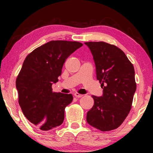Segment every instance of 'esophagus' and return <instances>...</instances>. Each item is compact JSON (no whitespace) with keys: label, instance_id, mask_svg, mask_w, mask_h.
Segmentation results:
<instances>
[{"label":"esophagus","instance_id":"obj_1","mask_svg":"<svg viewBox=\"0 0 153 153\" xmlns=\"http://www.w3.org/2000/svg\"><path fill=\"white\" fill-rule=\"evenodd\" d=\"M74 96H75V97H76L79 98V97H83V95H81V94H79V93H74Z\"/></svg>","mask_w":153,"mask_h":153}]
</instances>
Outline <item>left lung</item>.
Listing matches in <instances>:
<instances>
[{"label":"left lung","instance_id":"8db88e82","mask_svg":"<svg viewBox=\"0 0 153 153\" xmlns=\"http://www.w3.org/2000/svg\"><path fill=\"white\" fill-rule=\"evenodd\" d=\"M95 64L96 76L103 88L93 95L94 105L87 113V123L102 131L120 126L131 108L137 89L133 65L122 50L104 42H85Z\"/></svg>","mask_w":153,"mask_h":153}]
</instances>
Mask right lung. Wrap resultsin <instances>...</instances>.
Returning a JSON list of instances; mask_svg holds the SVG:
<instances>
[{
    "mask_svg": "<svg viewBox=\"0 0 153 153\" xmlns=\"http://www.w3.org/2000/svg\"><path fill=\"white\" fill-rule=\"evenodd\" d=\"M83 44L50 41L28 54L16 80L19 104L31 123L48 131L63 123L65 108L72 102V94L54 93L65 60Z\"/></svg>",
    "mask_w": 153,
    "mask_h": 153,
    "instance_id": "obj_1",
    "label": "right lung"
}]
</instances>
